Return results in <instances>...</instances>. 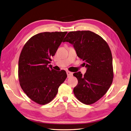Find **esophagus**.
Returning <instances> with one entry per match:
<instances>
[{"label":"esophagus","mask_w":131,"mask_h":131,"mask_svg":"<svg viewBox=\"0 0 131 131\" xmlns=\"http://www.w3.org/2000/svg\"><path fill=\"white\" fill-rule=\"evenodd\" d=\"M67 76H68V77H70L73 75V73L69 72V71H67Z\"/></svg>","instance_id":"1"}]
</instances>
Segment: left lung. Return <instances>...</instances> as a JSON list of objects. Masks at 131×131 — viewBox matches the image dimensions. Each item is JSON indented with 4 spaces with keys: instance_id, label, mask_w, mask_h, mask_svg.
Returning <instances> with one entry per match:
<instances>
[{
    "instance_id": "8db88e82",
    "label": "left lung",
    "mask_w": 131,
    "mask_h": 131,
    "mask_svg": "<svg viewBox=\"0 0 131 131\" xmlns=\"http://www.w3.org/2000/svg\"><path fill=\"white\" fill-rule=\"evenodd\" d=\"M73 45L78 56L85 61L87 71L73 74L78 80L74 93L82 103L90 105L98 101L112 85L114 72L110 47L100 35L90 30L70 31L64 42Z\"/></svg>"
}]
</instances>
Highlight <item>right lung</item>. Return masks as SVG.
<instances>
[{"instance_id":"1","label":"right lung","mask_w":131,"mask_h":131,"mask_svg":"<svg viewBox=\"0 0 131 131\" xmlns=\"http://www.w3.org/2000/svg\"><path fill=\"white\" fill-rule=\"evenodd\" d=\"M67 31L43 32L31 37L25 44L18 61V75L22 90L40 105L49 103L67 77L66 71L48 66Z\"/></svg>"}]
</instances>
